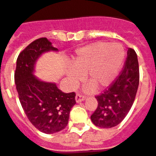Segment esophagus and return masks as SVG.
<instances>
[{"label":"esophagus","instance_id":"34e87169","mask_svg":"<svg viewBox=\"0 0 156 156\" xmlns=\"http://www.w3.org/2000/svg\"><path fill=\"white\" fill-rule=\"evenodd\" d=\"M85 99V96L83 95L80 94H76V102H80V101H83Z\"/></svg>","mask_w":156,"mask_h":156}]
</instances>
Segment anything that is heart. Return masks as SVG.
I'll use <instances>...</instances> for the list:
<instances>
[{"mask_svg":"<svg viewBox=\"0 0 156 156\" xmlns=\"http://www.w3.org/2000/svg\"><path fill=\"white\" fill-rule=\"evenodd\" d=\"M125 50L118 44L96 42L76 51L73 68L67 72L72 85H76L85 75V80L96 90L109 86L115 80L125 59ZM91 87H87L90 90Z\"/></svg>","mask_w":156,"mask_h":156,"instance_id":"obj_1","label":"heart"}]
</instances>
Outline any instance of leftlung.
Wrapping results in <instances>:
<instances>
[{
  "instance_id": "obj_1",
  "label": "left lung",
  "mask_w": 156,
  "mask_h": 156,
  "mask_svg": "<svg viewBox=\"0 0 156 156\" xmlns=\"http://www.w3.org/2000/svg\"><path fill=\"white\" fill-rule=\"evenodd\" d=\"M139 85V66L137 54L127 51L123 69L103 93L95 96L98 107L90 116L95 126L112 128L119 124L131 108Z\"/></svg>"
}]
</instances>
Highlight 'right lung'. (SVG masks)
<instances>
[{"instance_id":"1","label":"right lung","mask_w":156,"mask_h":156,"mask_svg":"<svg viewBox=\"0 0 156 156\" xmlns=\"http://www.w3.org/2000/svg\"><path fill=\"white\" fill-rule=\"evenodd\" d=\"M58 51L46 37L33 41L18 56L15 83L19 98L27 118L40 131L54 133L64 129L70 110L76 104V94L64 93L54 83L34 76L37 58L46 51Z\"/></svg>"}]
</instances>
